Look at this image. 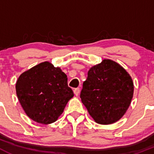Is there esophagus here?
<instances>
[{"label": "esophagus", "instance_id": "obj_1", "mask_svg": "<svg viewBox=\"0 0 154 154\" xmlns=\"http://www.w3.org/2000/svg\"><path fill=\"white\" fill-rule=\"evenodd\" d=\"M74 94H75L76 96L78 95L79 93H80V88H74Z\"/></svg>", "mask_w": 154, "mask_h": 154}]
</instances>
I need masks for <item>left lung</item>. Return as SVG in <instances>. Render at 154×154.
I'll return each instance as SVG.
<instances>
[{"instance_id":"left-lung-1","label":"left lung","mask_w":154,"mask_h":154,"mask_svg":"<svg viewBox=\"0 0 154 154\" xmlns=\"http://www.w3.org/2000/svg\"><path fill=\"white\" fill-rule=\"evenodd\" d=\"M133 91L129 73L116 62L105 59L88 70L80 98L96 123L111 125L125 114Z\"/></svg>"}]
</instances>
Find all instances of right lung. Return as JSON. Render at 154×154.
Returning a JSON list of instances; mask_svg holds the SVG:
<instances>
[{"label":"right lung","instance_id":"add662e5","mask_svg":"<svg viewBox=\"0 0 154 154\" xmlns=\"http://www.w3.org/2000/svg\"><path fill=\"white\" fill-rule=\"evenodd\" d=\"M15 90L26 115L42 125L55 122L74 96L68 86L67 75L48 61L23 72L17 80Z\"/></svg>","mask_w":154,"mask_h":154}]
</instances>
